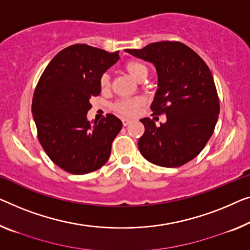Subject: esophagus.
Instances as JSON below:
<instances>
[{
    "label": "esophagus",
    "instance_id": "esophagus-1",
    "mask_svg": "<svg viewBox=\"0 0 250 250\" xmlns=\"http://www.w3.org/2000/svg\"><path fill=\"white\" fill-rule=\"evenodd\" d=\"M130 122H131V120L130 119H122V125H124L125 126H126L128 125H130Z\"/></svg>",
    "mask_w": 250,
    "mask_h": 250
}]
</instances>
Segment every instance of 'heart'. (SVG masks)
<instances>
[{
	"instance_id": "obj_1",
	"label": "heart",
	"mask_w": 250,
	"mask_h": 250,
	"mask_svg": "<svg viewBox=\"0 0 250 250\" xmlns=\"http://www.w3.org/2000/svg\"><path fill=\"white\" fill-rule=\"evenodd\" d=\"M125 68L129 75H131L135 80L140 81L147 76V67L143 62L137 61L126 62ZM100 86L102 89H106L110 87V76L107 74H103L100 78ZM143 98H132V99H122L113 104V110L115 112L125 115V117H132L137 113L139 107L143 105Z\"/></svg>"
}]
</instances>
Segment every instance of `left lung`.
<instances>
[{"instance_id":"left-lung-1","label":"left lung","mask_w":250,"mask_h":250,"mask_svg":"<svg viewBox=\"0 0 250 250\" xmlns=\"http://www.w3.org/2000/svg\"><path fill=\"white\" fill-rule=\"evenodd\" d=\"M125 51L155 66L158 88L150 109L152 114L165 113L167 119L161 126L150 118L141 119V155L162 167L184 165L206 147L220 112L210 69L194 50L178 42H154Z\"/></svg>"}]
</instances>
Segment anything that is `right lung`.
<instances>
[{
    "mask_svg": "<svg viewBox=\"0 0 250 250\" xmlns=\"http://www.w3.org/2000/svg\"><path fill=\"white\" fill-rule=\"evenodd\" d=\"M119 51L77 43L51 59L37 84L32 115L42 148L51 161L70 174L101 168L122 128L113 114L88 121L92 96L101 93L100 78L119 61Z\"/></svg>",
    "mask_w": 250,
    "mask_h": 250,
    "instance_id": "add662e5",
    "label": "right lung"
}]
</instances>
